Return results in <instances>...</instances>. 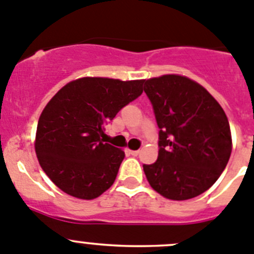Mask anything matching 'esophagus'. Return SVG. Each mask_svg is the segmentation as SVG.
Returning <instances> with one entry per match:
<instances>
[{
    "instance_id": "1",
    "label": "esophagus",
    "mask_w": 254,
    "mask_h": 254,
    "mask_svg": "<svg viewBox=\"0 0 254 254\" xmlns=\"http://www.w3.org/2000/svg\"><path fill=\"white\" fill-rule=\"evenodd\" d=\"M127 154L132 155V157H136V155L139 154V150H130V149H127Z\"/></svg>"
}]
</instances>
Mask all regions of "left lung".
Wrapping results in <instances>:
<instances>
[{
  "label": "left lung",
  "mask_w": 254,
  "mask_h": 254,
  "mask_svg": "<svg viewBox=\"0 0 254 254\" xmlns=\"http://www.w3.org/2000/svg\"><path fill=\"white\" fill-rule=\"evenodd\" d=\"M158 125V159L143 164L150 186L170 200L196 197L215 184L232 153L228 118L196 82L176 74L144 81Z\"/></svg>",
  "instance_id": "1"
}]
</instances>
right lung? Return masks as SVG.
I'll return each instance as SVG.
<instances>
[{"mask_svg":"<svg viewBox=\"0 0 254 254\" xmlns=\"http://www.w3.org/2000/svg\"><path fill=\"white\" fill-rule=\"evenodd\" d=\"M143 82L84 77L48 102L39 118L35 152L62 191L92 200L110 189L125 153L105 143V125L143 93Z\"/></svg>","mask_w":254,"mask_h":254,"instance_id":"1","label":"right lung"}]
</instances>
